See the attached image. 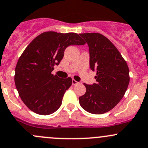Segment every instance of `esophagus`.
Returning <instances> with one entry per match:
<instances>
[{"label":"esophagus","mask_w":148,"mask_h":148,"mask_svg":"<svg viewBox=\"0 0 148 148\" xmlns=\"http://www.w3.org/2000/svg\"><path fill=\"white\" fill-rule=\"evenodd\" d=\"M79 82H77V81L76 80H74V79H72V85H77V84H78Z\"/></svg>","instance_id":"34e87169"}]
</instances>
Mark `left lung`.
Masks as SVG:
<instances>
[{"instance_id": "1", "label": "left lung", "mask_w": 148, "mask_h": 148, "mask_svg": "<svg viewBox=\"0 0 148 148\" xmlns=\"http://www.w3.org/2000/svg\"><path fill=\"white\" fill-rule=\"evenodd\" d=\"M89 48V64L96 71V82L84 84L85 94L79 98L81 106L88 113L103 114L113 109L122 99L130 82L126 62L117 48L100 33L79 34Z\"/></svg>"}]
</instances>
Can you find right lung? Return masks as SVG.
<instances>
[{"instance_id": "right-lung-1", "label": "right lung", "mask_w": 148, "mask_h": 148, "mask_svg": "<svg viewBox=\"0 0 148 148\" xmlns=\"http://www.w3.org/2000/svg\"><path fill=\"white\" fill-rule=\"evenodd\" d=\"M85 43L77 33L52 31L40 34L29 43L18 60L14 78L20 97L29 110L47 116L61 106L72 79H60L52 71L67 47Z\"/></svg>"}]
</instances>
